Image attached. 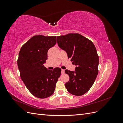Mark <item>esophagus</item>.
Segmentation results:
<instances>
[{
	"label": "esophagus",
	"instance_id": "34e87169",
	"mask_svg": "<svg viewBox=\"0 0 123 123\" xmlns=\"http://www.w3.org/2000/svg\"><path fill=\"white\" fill-rule=\"evenodd\" d=\"M62 74H64L65 73V70H63V69H62Z\"/></svg>",
	"mask_w": 123,
	"mask_h": 123
}]
</instances>
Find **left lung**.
Here are the masks:
<instances>
[{"label": "left lung", "mask_w": 123, "mask_h": 123, "mask_svg": "<svg viewBox=\"0 0 123 123\" xmlns=\"http://www.w3.org/2000/svg\"><path fill=\"white\" fill-rule=\"evenodd\" d=\"M57 40L59 48L76 66L75 71L65 70L70 77L65 87L71 94L82 95L91 88L98 74L99 57L96 48L90 40L78 33L59 36Z\"/></svg>", "instance_id": "8db88e82"}]
</instances>
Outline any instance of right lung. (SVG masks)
Returning a JSON list of instances; mask_svg holds the SVG:
<instances>
[{
    "instance_id": "1",
    "label": "right lung",
    "mask_w": 123,
    "mask_h": 123,
    "mask_svg": "<svg viewBox=\"0 0 123 123\" xmlns=\"http://www.w3.org/2000/svg\"><path fill=\"white\" fill-rule=\"evenodd\" d=\"M56 43V36H33L21 47L17 59L20 77L28 90L36 97L44 98L53 94L61 69L49 70L43 64L48 51Z\"/></svg>"
}]
</instances>
